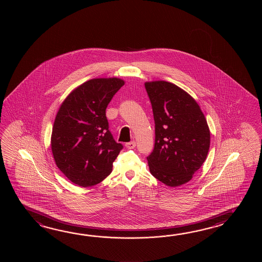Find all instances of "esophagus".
<instances>
[{
	"label": "esophagus",
	"instance_id": "1",
	"mask_svg": "<svg viewBox=\"0 0 262 262\" xmlns=\"http://www.w3.org/2000/svg\"><path fill=\"white\" fill-rule=\"evenodd\" d=\"M125 147L127 148V149H134L135 147H136V141L133 140V141H130V142H127L126 144H125Z\"/></svg>",
	"mask_w": 262,
	"mask_h": 262
}]
</instances>
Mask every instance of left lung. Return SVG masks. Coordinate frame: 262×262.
I'll return each mask as SVG.
<instances>
[{
    "instance_id": "8db88e82",
    "label": "left lung",
    "mask_w": 262,
    "mask_h": 262,
    "mask_svg": "<svg viewBox=\"0 0 262 262\" xmlns=\"http://www.w3.org/2000/svg\"><path fill=\"white\" fill-rule=\"evenodd\" d=\"M156 123L155 148L147 157L151 175L167 184L189 182L210 148V129L199 104L175 84L145 83Z\"/></svg>"
}]
</instances>
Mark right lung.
Instances as JSON below:
<instances>
[{
	"instance_id": "1",
	"label": "right lung",
	"mask_w": 262,
	"mask_h": 262,
	"mask_svg": "<svg viewBox=\"0 0 262 262\" xmlns=\"http://www.w3.org/2000/svg\"><path fill=\"white\" fill-rule=\"evenodd\" d=\"M124 81L121 78L90 79L62 102L51 134L57 167L74 184L93 186L106 178L123 149L111 131L106 108Z\"/></svg>"
}]
</instances>
